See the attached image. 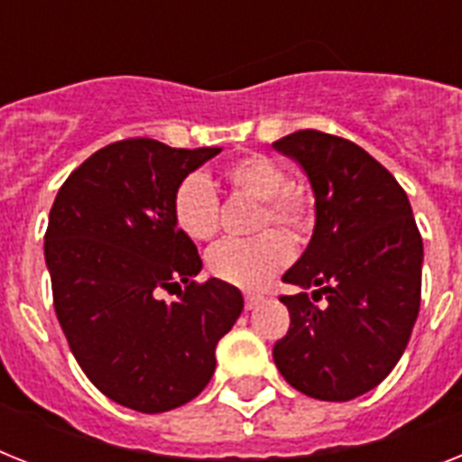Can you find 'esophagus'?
Instances as JSON below:
<instances>
[{
	"label": "esophagus",
	"mask_w": 462,
	"mask_h": 462,
	"mask_svg": "<svg viewBox=\"0 0 462 462\" xmlns=\"http://www.w3.org/2000/svg\"><path fill=\"white\" fill-rule=\"evenodd\" d=\"M262 300H264V297H262V295H254V292H247V295H245V309H254L259 302H262Z\"/></svg>",
	"instance_id": "1"
}]
</instances>
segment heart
Here are the masks:
<instances>
[{
  "label": "heart",
  "mask_w": 462,
  "mask_h": 462,
  "mask_svg": "<svg viewBox=\"0 0 462 462\" xmlns=\"http://www.w3.org/2000/svg\"><path fill=\"white\" fill-rule=\"evenodd\" d=\"M224 179L238 193L259 200L254 231L276 226L286 234L262 232L247 240H224L208 253V272L228 285L257 291L283 272L292 259L291 240H302L314 226V200L307 190L291 186L278 160L250 153L224 167ZM171 219L193 243L212 240L219 231V198L200 171H190L171 193Z\"/></svg>",
  "instance_id": "obj_1"
}]
</instances>
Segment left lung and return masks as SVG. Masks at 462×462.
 Masks as SVG:
<instances>
[{
	"mask_svg": "<svg viewBox=\"0 0 462 462\" xmlns=\"http://www.w3.org/2000/svg\"><path fill=\"white\" fill-rule=\"evenodd\" d=\"M273 148L302 167L316 200L311 240L283 273L302 292L281 297L291 328L273 361L302 394L349 402L383 383L409 345L420 311V231L406 190L352 141L302 129Z\"/></svg>",
	"mask_w": 462,
	"mask_h": 462,
	"instance_id": "8db88e82",
	"label": "left lung"
}]
</instances>
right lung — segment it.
<instances>
[{
	"label": "right lung",
	"mask_w": 462,
	"mask_h": 462,
	"mask_svg": "<svg viewBox=\"0 0 462 462\" xmlns=\"http://www.w3.org/2000/svg\"><path fill=\"white\" fill-rule=\"evenodd\" d=\"M219 151L116 141L72 171L49 212L44 259L72 356L103 394L139 413L200 394L217 342L243 311L234 285L196 283L203 259L171 219L179 181ZM171 287L178 300L165 303L159 292Z\"/></svg>",
	"instance_id": "obj_1"
}]
</instances>
